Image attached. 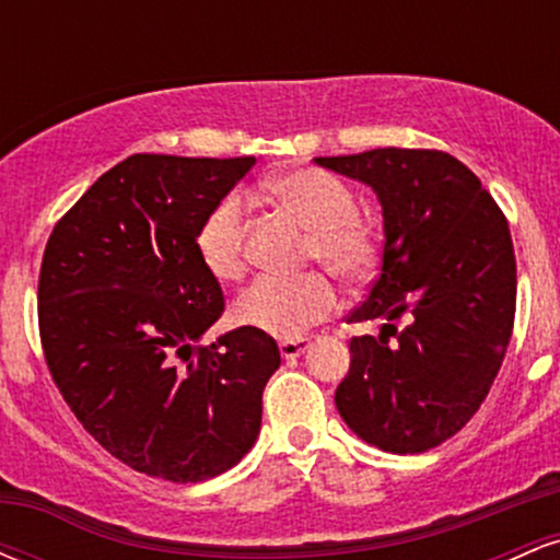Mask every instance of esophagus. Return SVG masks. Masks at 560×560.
Wrapping results in <instances>:
<instances>
[{"instance_id": "34e87169", "label": "esophagus", "mask_w": 560, "mask_h": 560, "mask_svg": "<svg viewBox=\"0 0 560 560\" xmlns=\"http://www.w3.org/2000/svg\"><path fill=\"white\" fill-rule=\"evenodd\" d=\"M307 347H311V339L298 337V339H284V342L279 345V350H281V358H287V361H294V358H300L302 352L307 350Z\"/></svg>"}]
</instances>
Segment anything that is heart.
<instances>
[{
	"label": "heart",
	"mask_w": 560,
	"mask_h": 560,
	"mask_svg": "<svg viewBox=\"0 0 560 560\" xmlns=\"http://www.w3.org/2000/svg\"><path fill=\"white\" fill-rule=\"evenodd\" d=\"M268 197L292 213L305 229L307 260L324 262L345 281H361L376 266V234L358 218V199L342 178L320 168H298L276 176L266 186ZM244 199L229 195L205 215L197 231V255L218 281H236L244 260ZM339 298L324 273L298 279L262 276L234 302V320L247 329L294 339L337 311Z\"/></svg>",
	"instance_id": "obj_1"
}]
</instances>
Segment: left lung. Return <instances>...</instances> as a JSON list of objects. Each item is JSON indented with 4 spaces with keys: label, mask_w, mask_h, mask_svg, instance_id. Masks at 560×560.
<instances>
[{
    "label": "left lung",
    "mask_w": 560,
    "mask_h": 560,
    "mask_svg": "<svg viewBox=\"0 0 560 560\" xmlns=\"http://www.w3.org/2000/svg\"><path fill=\"white\" fill-rule=\"evenodd\" d=\"M369 184L382 202V271L350 320L384 318L352 337L334 402L361 440L397 455L458 434L485 402L516 316V258L508 221L460 160L384 147L316 158ZM409 326L397 330L394 320Z\"/></svg>",
    "instance_id": "1"
}]
</instances>
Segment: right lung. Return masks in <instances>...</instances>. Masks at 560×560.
Returning a JSON list of instances; mask_svg holds the SVG:
<instances>
[{"label":"right lung","mask_w":560,"mask_h":560,"mask_svg":"<svg viewBox=\"0 0 560 560\" xmlns=\"http://www.w3.org/2000/svg\"><path fill=\"white\" fill-rule=\"evenodd\" d=\"M255 158L131 155L102 173L49 236L38 334L75 419L133 471L205 481L255 445L281 365L268 334L199 345L223 292L197 255L205 215Z\"/></svg>","instance_id":"add662e5"}]
</instances>
